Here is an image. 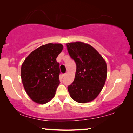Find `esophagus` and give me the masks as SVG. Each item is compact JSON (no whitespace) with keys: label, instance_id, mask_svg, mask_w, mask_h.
Returning <instances> with one entry per match:
<instances>
[{"label":"esophagus","instance_id":"esophagus-1","mask_svg":"<svg viewBox=\"0 0 133 133\" xmlns=\"http://www.w3.org/2000/svg\"><path fill=\"white\" fill-rule=\"evenodd\" d=\"M66 76V73H63V74L62 75L63 77H65Z\"/></svg>","mask_w":133,"mask_h":133}]
</instances>
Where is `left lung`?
<instances>
[{
    "mask_svg": "<svg viewBox=\"0 0 133 133\" xmlns=\"http://www.w3.org/2000/svg\"><path fill=\"white\" fill-rule=\"evenodd\" d=\"M67 47L76 64L74 81L67 87L70 96L79 103L91 102L104 85L107 76L106 61L94 48L87 43H68Z\"/></svg>",
    "mask_w": 133,
    "mask_h": 133,
    "instance_id": "1",
    "label": "left lung"
}]
</instances>
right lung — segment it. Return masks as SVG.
<instances>
[{"label":"right lung","instance_id":"1","mask_svg":"<svg viewBox=\"0 0 133 133\" xmlns=\"http://www.w3.org/2000/svg\"><path fill=\"white\" fill-rule=\"evenodd\" d=\"M60 43H48L32 51L21 69L23 84L31 100L45 104L54 97L60 84V64L57 57L62 51Z\"/></svg>","mask_w":133,"mask_h":133}]
</instances>
